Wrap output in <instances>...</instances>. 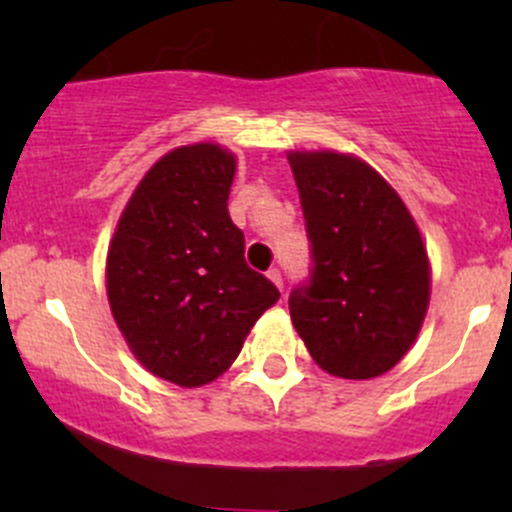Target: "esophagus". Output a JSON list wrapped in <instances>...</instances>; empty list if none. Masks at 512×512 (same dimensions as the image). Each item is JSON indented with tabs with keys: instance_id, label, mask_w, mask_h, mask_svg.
Segmentation results:
<instances>
[{
	"instance_id": "obj_1",
	"label": "esophagus",
	"mask_w": 512,
	"mask_h": 512,
	"mask_svg": "<svg viewBox=\"0 0 512 512\" xmlns=\"http://www.w3.org/2000/svg\"><path fill=\"white\" fill-rule=\"evenodd\" d=\"M267 277H270V280H272V282H275V285L282 289V272H280V270H277V267H275V270H270V272H267Z\"/></svg>"
}]
</instances>
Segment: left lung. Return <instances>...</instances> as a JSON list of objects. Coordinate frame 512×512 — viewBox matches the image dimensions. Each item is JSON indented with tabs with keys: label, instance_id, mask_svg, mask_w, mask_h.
<instances>
[{
	"label": "left lung",
	"instance_id": "8db88e82",
	"mask_svg": "<svg viewBox=\"0 0 512 512\" xmlns=\"http://www.w3.org/2000/svg\"><path fill=\"white\" fill-rule=\"evenodd\" d=\"M314 272L289 294L312 359L342 379H374L414 347L431 302L426 242L401 195L366 160L289 151Z\"/></svg>",
	"mask_w": 512,
	"mask_h": 512
}]
</instances>
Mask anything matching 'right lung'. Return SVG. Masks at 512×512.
<instances>
[{"instance_id": "add662e5", "label": "right lung", "mask_w": 512, "mask_h": 512, "mask_svg": "<svg viewBox=\"0 0 512 512\" xmlns=\"http://www.w3.org/2000/svg\"><path fill=\"white\" fill-rule=\"evenodd\" d=\"M237 158L188 143L148 168L106 255L113 322L138 364L183 389L223 376L257 319L280 299L245 262L227 213Z\"/></svg>"}]
</instances>
